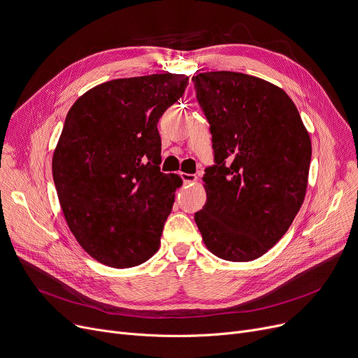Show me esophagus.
Wrapping results in <instances>:
<instances>
[{"instance_id": "1", "label": "esophagus", "mask_w": 358, "mask_h": 358, "mask_svg": "<svg viewBox=\"0 0 358 358\" xmlns=\"http://www.w3.org/2000/svg\"><path fill=\"white\" fill-rule=\"evenodd\" d=\"M184 184H190V182H196L197 181V176L196 174H187V173H180Z\"/></svg>"}]
</instances>
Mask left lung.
I'll use <instances>...</instances> for the list:
<instances>
[{
  "label": "left lung",
  "mask_w": 358,
  "mask_h": 358,
  "mask_svg": "<svg viewBox=\"0 0 358 358\" xmlns=\"http://www.w3.org/2000/svg\"><path fill=\"white\" fill-rule=\"evenodd\" d=\"M193 83L216 162L206 169L208 201L194 220L212 254L252 261L275 245L302 208L310 138L286 91L268 81L216 71Z\"/></svg>",
  "instance_id": "left-lung-1"
}]
</instances>
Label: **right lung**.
I'll return each mask as SVG.
<instances>
[{
  "mask_svg": "<svg viewBox=\"0 0 358 358\" xmlns=\"http://www.w3.org/2000/svg\"><path fill=\"white\" fill-rule=\"evenodd\" d=\"M189 85L182 73L119 78L69 108L52 159L65 220L101 264L129 268L159 248L182 180L159 171L158 120Z\"/></svg>",
  "mask_w": 358,
  "mask_h": 358,
  "instance_id": "add662e5",
  "label": "right lung"
}]
</instances>
